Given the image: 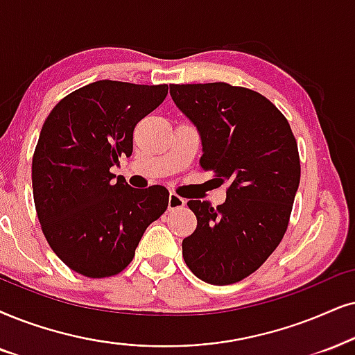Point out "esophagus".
<instances>
[{
    "mask_svg": "<svg viewBox=\"0 0 355 355\" xmlns=\"http://www.w3.org/2000/svg\"><path fill=\"white\" fill-rule=\"evenodd\" d=\"M185 203H187L185 198L178 196L177 193H170V195H168V209L170 211L183 208V206H185Z\"/></svg>",
    "mask_w": 355,
    "mask_h": 355,
    "instance_id": "34e87169",
    "label": "esophagus"
}]
</instances>
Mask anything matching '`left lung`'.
Here are the masks:
<instances>
[{
	"mask_svg": "<svg viewBox=\"0 0 355 355\" xmlns=\"http://www.w3.org/2000/svg\"><path fill=\"white\" fill-rule=\"evenodd\" d=\"M178 110L198 129L200 165L227 185L226 203L190 200L198 224L182 242L200 280L231 285L262 266L284 239L300 185L297 139L272 101L230 83L172 85Z\"/></svg>",
	"mask_w": 355,
	"mask_h": 355,
	"instance_id": "obj_1",
	"label": "left lung"
}]
</instances>
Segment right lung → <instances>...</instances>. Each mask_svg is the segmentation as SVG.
Masks as SVG:
<instances>
[{"label":"right lung","mask_w":355,"mask_h":355,"mask_svg":"<svg viewBox=\"0 0 355 355\" xmlns=\"http://www.w3.org/2000/svg\"><path fill=\"white\" fill-rule=\"evenodd\" d=\"M168 85L100 80L75 89L47 116L33 157V193L57 257L89 278L118 275L142 234L168 206V190L114 180L132 154L136 124L165 100Z\"/></svg>","instance_id":"add662e5"}]
</instances>
